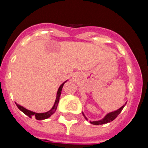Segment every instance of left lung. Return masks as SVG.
<instances>
[{
	"mask_svg": "<svg viewBox=\"0 0 148 148\" xmlns=\"http://www.w3.org/2000/svg\"><path fill=\"white\" fill-rule=\"evenodd\" d=\"M125 104H126V103H125L123 106H122L120 109H118V110H115V111H114V112H111L105 115V117H104L103 119H102V120H98V121H92V122H91L90 121V123L92 124V125H103V124H107V123H108V122H112V121L114 120V119H115L116 117H117V116L120 114L121 111L123 110V108H124V107L125 106ZM82 114L84 116V118L87 120V118H86V116L84 114L83 112H82Z\"/></svg>",
	"mask_w": 148,
	"mask_h": 148,
	"instance_id": "1",
	"label": "left lung"
}]
</instances>
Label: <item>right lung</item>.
<instances>
[{
    "instance_id": "obj_1",
    "label": "right lung",
    "mask_w": 148,
    "mask_h": 148,
    "mask_svg": "<svg viewBox=\"0 0 148 148\" xmlns=\"http://www.w3.org/2000/svg\"><path fill=\"white\" fill-rule=\"evenodd\" d=\"M66 82H64L62 84L59 86V89H58L57 94H56V101H55V103H54V104H53V107H52V108L49 111L46 112H44V113L34 112L31 111V110H27V109H26V108H24L23 107H22V106L19 105V104H18L17 103H16V106H17L18 108L21 111L23 112L25 114H26V115L28 116L30 118H31L32 117H36V119L38 120H45V119L49 118V117H50L51 116L52 114L55 112H56V109H57L58 104H59V97H60L61 93H62V87H63L64 84V83Z\"/></svg>"
}]
</instances>
